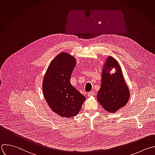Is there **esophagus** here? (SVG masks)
Masks as SVG:
<instances>
[{
	"label": "esophagus",
	"instance_id": "esophagus-1",
	"mask_svg": "<svg viewBox=\"0 0 155 155\" xmlns=\"http://www.w3.org/2000/svg\"><path fill=\"white\" fill-rule=\"evenodd\" d=\"M94 95H95V93H94V91H91V92L87 93V96L88 97H91V96H93Z\"/></svg>",
	"mask_w": 155,
	"mask_h": 155
}]
</instances>
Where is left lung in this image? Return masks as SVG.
<instances>
[{
    "instance_id": "1",
    "label": "left lung",
    "mask_w": 155,
    "mask_h": 155,
    "mask_svg": "<svg viewBox=\"0 0 155 155\" xmlns=\"http://www.w3.org/2000/svg\"><path fill=\"white\" fill-rule=\"evenodd\" d=\"M115 68L116 71L110 74ZM130 89L124 79L118 61L108 56L101 71V87L97 94V100L107 112L115 113L124 107L130 98Z\"/></svg>"
}]
</instances>
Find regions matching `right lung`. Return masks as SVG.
Segmentation results:
<instances>
[{"label": "right lung", "mask_w": 155, "mask_h": 155, "mask_svg": "<svg viewBox=\"0 0 155 155\" xmlns=\"http://www.w3.org/2000/svg\"><path fill=\"white\" fill-rule=\"evenodd\" d=\"M77 60L62 51L50 63L42 81L44 97L50 108L60 117L76 116L86 97L70 82Z\"/></svg>", "instance_id": "1"}]
</instances>
